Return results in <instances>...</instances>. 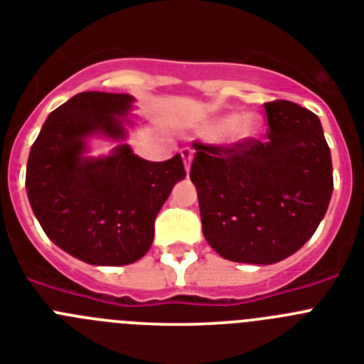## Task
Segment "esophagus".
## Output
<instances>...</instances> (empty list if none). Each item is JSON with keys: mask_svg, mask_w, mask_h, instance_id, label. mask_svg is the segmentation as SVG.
Segmentation results:
<instances>
[{"mask_svg": "<svg viewBox=\"0 0 364 364\" xmlns=\"http://www.w3.org/2000/svg\"><path fill=\"white\" fill-rule=\"evenodd\" d=\"M180 154H182V160H184L186 171H189V167H191V160H193V149L191 147H182V149H180Z\"/></svg>", "mask_w": 364, "mask_h": 364, "instance_id": "esophagus-1", "label": "esophagus"}]
</instances>
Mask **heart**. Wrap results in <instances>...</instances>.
<instances>
[{"mask_svg": "<svg viewBox=\"0 0 364 364\" xmlns=\"http://www.w3.org/2000/svg\"><path fill=\"white\" fill-rule=\"evenodd\" d=\"M260 118L252 111H242L237 114H231L226 118H218L211 122L205 129V136L220 138L224 144L230 146H239L247 142L259 134Z\"/></svg>", "mask_w": 364, "mask_h": 364, "instance_id": "obj_1", "label": "heart"}]
</instances>
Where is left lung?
Listing matches in <instances>:
<instances>
[{
	"mask_svg": "<svg viewBox=\"0 0 364 364\" xmlns=\"http://www.w3.org/2000/svg\"><path fill=\"white\" fill-rule=\"evenodd\" d=\"M268 140L239 146L195 142L189 178L202 231L220 257L275 264L315 233L333 191L321 120L288 100L264 104Z\"/></svg>",
	"mask_w": 364,
	"mask_h": 364,
	"instance_id": "1",
	"label": "left lung"
}]
</instances>
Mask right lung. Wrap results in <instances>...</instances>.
<instances>
[{
	"mask_svg": "<svg viewBox=\"0 0 364 364\" xmlns=\"http://www.w3.org/2000/svg\"><path fill=\"white\" fill-rule=\"evenodd\" d=\"M131 95L80 92L45 120L27 162V197L45 235L92 266H125L149 252L154 218L186 176L182 156L149 162L120 144L87 156V138L125 140Z\"/></svg>",
	"mask_w": 364,
	"mask_h": 364,
	"instance_id": "1",
	"label": "right lung"
}]
</instances>
